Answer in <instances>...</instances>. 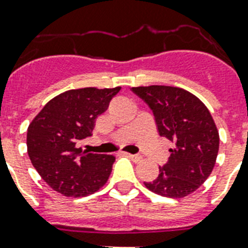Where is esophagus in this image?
<instances>
[{
  "label": "esophagus",
  "instance_id": "esophagus-1",
  "mask_svg": "<svg viewBox=\"0 0 248 248\" xmlns=\"http://www.w3.org/2000/svg\"><path fill=\"white\" fill-rule=\"evenodd\" d=\"M124 155H127L128 158L132 159L134 162H139L140 159H141V155H131V153H124Z\"/></svg>",
  "mask_w": 248,
  "mask_h": 248
}]
</instances>
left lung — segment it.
Wrapping results in <instances>:
<instances>
[{
    "instance_id": "1",
    "label": "left lung",
    "mask_w": 248,
    "mask_h": 248,
    "mask_svg": "<svg viewBox=\"0 0 248 248\" xmlns=\"http://www.w3.org/2000/svg\"><path fill=\"white\" fill-rule=\"evenodd\" d=\"M132 91L153 110L159 135L173 144L157 179L144 185L169 198L192 194L211 175L219 153V131L211 113L196 95L180 87L139 86Z\"/></svg>"
}]
</instances>
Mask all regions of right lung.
<instances>
[{
	"mask_svg": "<svg viewBox=\"0 0 248 248\" xmlns=\"http://www.w3.org/2000/svg\"><path fill=\"white\" fill-rule=\"evenodd\" d=\"M121 87L68 90L48 101L29 124L27 151L33 167L55 192L86 197L108 181L116 157L82 152L79 140L93 135L95 120Z\"/></svg>",
	"mask_w": 248,
	"mask_h": 248,
	"instance_id": "right-lung-1",
	"label": "right lung"
}]
</instances>
